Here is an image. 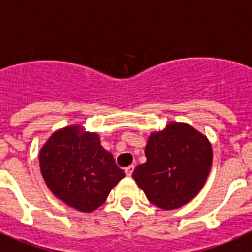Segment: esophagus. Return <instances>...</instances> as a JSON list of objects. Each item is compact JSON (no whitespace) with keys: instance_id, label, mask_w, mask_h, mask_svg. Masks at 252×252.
I'll use <instances>...</instances> for the list:
<instances>
[{"instance_id":"obj_1","label":"esophagus","mask_w":252,"mask_h":252,"mask_svg":"<svg viewBox=\"0 0 252 252\" xmlns=\"http://www.w3.org/2000/svg\"><path fill=\"white\" fill-rule=\"evenodd\" d=\"M133 170H134V166H133V165L126 166V174L128 175V177H130V175H132V173H133Z\"/></svg>"}]
</instances>
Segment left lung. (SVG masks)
Segmentation results:
<instances>
[{
    "mask_svg": "<svg viewBox=\"0 0 252 252\" xmlns=\"http://www.w3.org/2000/svg\"><path fill=\"white\" fill-rule=\"evenodd\" d=\"M147 161L133 178L151 204L172 210L191 201L206 182L213 160L208 138L183 123L152 133L145 149Z\"/></svg>",
    "mask_w": 252,
    "mask_h": 252,
    "instance_id": "left-lung-1",
    "label": "left lung"
}]
</instances>
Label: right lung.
Returning <instances> with one entry per match:
<instances>
[{"label": "right lung", "instance_id": "right-lung-1", "mask_svg": "<svg viewBox=\"0 0 252 252\" xmlns=\"http://www.w3.org/2000/svg\"><path fill=\"white\" fill-rule=\"evenodd\" d=\"M44 182L52 193L77 210L91 213L126 177L96 133L66 126L50 137L39 154Z\"/></svg>", "mask_w": 252, "mask_h": 252}]
</instances>
